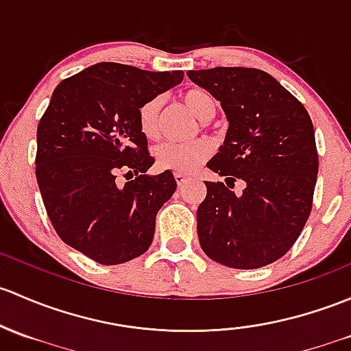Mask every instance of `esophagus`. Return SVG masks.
Returning a JSON list of instances; mask_svg holds the SVG:
<instances>
[{
	"mask_svg": "<svg viewBox=\"0 0 351 351\" xmlns=\"http://www.w3.org/2000/svg\"><path fill=\"white\" fill-rule=\"evenodd\" d=\"M175 178L178 186H183L188 182V175H185V173H175Z\"/></svg>",
	"mask_w": 351,
	"mask_h": 351,
	"instance_id": "esophagus-1",
	"label": "esophagus"
}]
</instances>
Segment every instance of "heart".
<instances>
[{"label":"heart","mask_w":351,"mask_h":351,"mask_svg":"<svg viewBox=\"0 0 351 351\" xmlns=\"http://www.w3.org/2000/svg\"><path fill=\"white\" fill-rule=\"evenodd\" d=\"M183 102L197 119L210 121L217 114V101L202 88H191L183 95ZM161 99L153 97L139 108L138 121L143 134L156 138L158 121H160ZM212 153V143L208 139H191V141H166L154 151V158L160 168L171 169L176 173H188L195 166L208 158Z\"/></svg>","instance_id":"1"}]
</instances>
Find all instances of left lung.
<instances>
[{
	"mask_svg": "<svg viewBox=\"0 0 351 351\" xmlns=\"http://www.w3.org/2000/svg\"><path fill=\"white\" fill-rule=\"evenodd\" d=\"M208 90L228 121L219 153L206 163L225 176L205 182L197 210L206 256L234 269L281 259L300 237L313 206L318 151L304 106L259 69L215 67L186 72ZM241 179L242 194L230 190Z\"/></svg>",
	"mask_w": 351,
	"mask_h": 351,
	"instance_id": "1",
	"label": "left lung"
}]
</instances>
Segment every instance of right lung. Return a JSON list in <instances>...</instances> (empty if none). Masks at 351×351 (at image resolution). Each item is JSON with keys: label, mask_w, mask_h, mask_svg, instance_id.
Returning a JSON list of instances; mask_svg holds the SVG:
<instances>
[{"label": "right lung", "mask_w": 351, "mask_h": 351, "mask_svg": "<svg viewBox=\"0 0 351 351\" xmlns=\"http://www.w3.org/2000/svg\"><path fill=\"white\" fill-rule=\"evenodd\" d=\"M182 80V70L101 62L51 94L36 129V182L58 237L95 263H128L153 242L156 213L176 182L169 169L146 173L154 158L138 112ZM119 172L130 176L124 186Z\"/></svg>", "instance_id": "1"}]
</instances>
